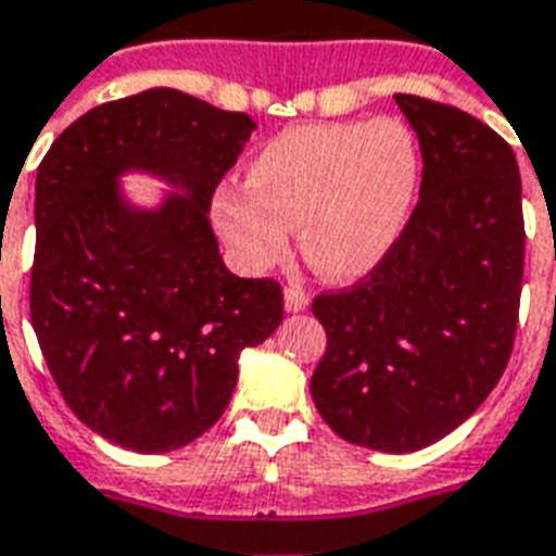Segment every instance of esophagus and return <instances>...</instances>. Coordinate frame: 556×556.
Segmentation results:
<instances>
[{"mask_svg":"<svg viewBox=\"0 0 556 556\" xmlns=\"http://www.w3.org/2000/svg\"><path fill=\"white\" fill-rule=\"evenodd\" d=\"M283 307H287V313H301V309L309 307V295L301 287H287L283 290Z\"/></svg>","mask_w":556,"mask_h":556,"instance_id":"34e87169","label":"esophagus"}]
</instances>
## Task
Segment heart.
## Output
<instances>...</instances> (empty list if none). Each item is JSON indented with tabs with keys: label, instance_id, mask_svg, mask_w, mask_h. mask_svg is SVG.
<instances>
[{
	"label": "heart",
	"instance_id": "heart-1",
	"mask_svg": "<svg viewBox=\"0 0 556 556\" xmlns=\"http://www.w3.org/2000/svg\"><path fill=\"white\" fill-rule=\"evenodd\" d=\"M420 170V144L397 118L301 124L264 141L247 167V188H219L211 214L247 273L281 264L299 226L313 269L354 281L406 235Z\"/></svg>",
	"mask_w": 556,
	"mask_h": 556
}]
</instances>
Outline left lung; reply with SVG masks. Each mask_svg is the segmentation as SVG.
<instances>
[{
	"mask_svg": "<svg viewBox=\"0 0 556 556\" xmlns=\"http://www.w3.org/2000/svg\"><path fill=\"white\" fill-rule=\"evenodd\" d=\"M394 101L420 141V200L400 243L313 316L327 351L309 394L325 424L377 453H415L467 420L514 351L525 266L510 144L450 103Z\"/></svg>",
	"mask_w": 556,
	"mask_h": 556,
	"instance_id": "8db88e82",
	"label": "left lung"
}]
</instances>
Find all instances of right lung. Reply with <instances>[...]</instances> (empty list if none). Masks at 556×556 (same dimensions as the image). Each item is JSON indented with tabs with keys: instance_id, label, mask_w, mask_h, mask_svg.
<instances>
[{
	"instance_id": "obj_1",
	"label": "right lung",
	"mask_w": 556,
	"mask_h": 556,
	"mask_svg": "<svg viewBox=\"0 0 556 556\" xmlns=\"http://www.w3.org/2000/svg\"><path fill=\"white\" fill-rule=\"evenodd\" d=\"M255 130L179 89H148L68 124L37 170L31 325L68 408L132 453L208 432L238 386L243 348L283 318L273 278H238L208 223L214 188ZM184 191L132 206L117 179Z\"/></svg>"
}]
</instances>
